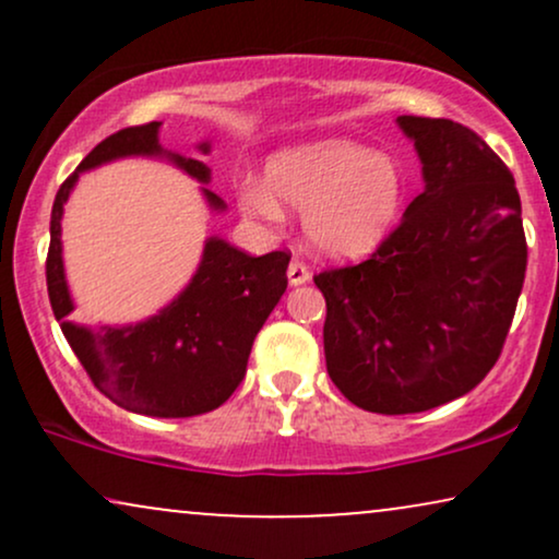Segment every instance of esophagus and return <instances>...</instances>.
Returning a JSON list of instances; mask_svg holds the SVG:
<instances>
[{
	"label": "esophagus",
	"mask_w": 559,
	"mask_h": 559,
	"mask_svg": "<svg viewBox=\"0 0 559 559\" xmlns=\"http://www.w3.org/2000/svg\"><path fill=\"white\" fill-rule=\"evenodd\" d=\"M307 281H310V267H307L301 260L288 262V284L301 286V284H307Z\"/></svg>",
	"instance_id": "obj_1"
}]
</instances>
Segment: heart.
I'll return each mask as SVG.
<instances>
[{"mask_svg":"<svg viewBox=\"0 0 559 559\" xmlns=\"http://www.w3.org/2000/svg\"><path fill=\"white\" fill-rule=\"evenodd\" d=\"M265 180L239 186V207L252 221H284V204L301 210V230L318 254L355 260L370 254L400 217V163L355 139H320L267 159Z\"/></svg>","mask_w":559,"mask_h":559,"instance_id":"heart-1","label":"heart"}]
</instances>
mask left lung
<instances>
[{
  "label": "left lung",
  "instance_id": "obj_1",
  "mask_svg": "<svg viewBox=\"0 0 559 559\" xmlns=\"http://www.w3.org/2000/svg\"><path fill=\"white\" fill-rule=\"evenodd\" d=\"M396 123L426 189L368 260L316 275L331 381L381 415L433 409L484 381L528 262L515 178L491 146L454 120Z\"/></svg>",
  "mask_w": 559,
  "mask_h": 559
}]
</instances>
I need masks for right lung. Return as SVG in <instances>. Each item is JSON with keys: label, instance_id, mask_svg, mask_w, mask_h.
Listing matches in <instances>:
<instances>
[{"label": "right lung", "instance_id": "obj_1", "mask_svg": "<svg viewBox=\"0 0 559 559\" xmlns=\"http://www.w3.org/2000/svg\"><path fill=\"white\" fill-rule=\"evenodd\" d=\"M157 133V120L112 133L60 186L49 223L47 292L70 349L107 400L152 418H191L221 407L241 383L254 336L286 292L292 254L252 258L213 236L204 241L194 278L157 316L133 325H102L96 331L73 323L68 318L73 299L62 265L60 223L81 173L120 157H168L197 181H210L207 165L163 150ZM199 152L207 155V141L199 144ZM202 191L210 207L226 210L221 197L210 189Z\"/></svg>", "mask_w": 559, "mask_h": 559}]
</instances>
